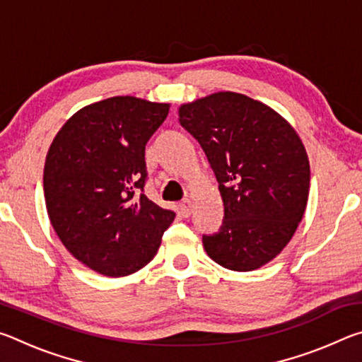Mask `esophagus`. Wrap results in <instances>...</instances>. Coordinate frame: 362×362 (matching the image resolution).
I'll list each match as a JSON object with an SVG mask.
<instances>
[{
	"label": "esophagus",
	"mask_w": 362,
	"mask_h": 362,
	"mask_svg": "<svg viewBox=\"0 0 362 362\" xmlns=\"http://www.w3.org/2000/svg\"><path fill=\"white\" fill-rule=\"evenodd\" d=\"M192 209H193V203H192V199H189V198H185L179 204V211H180V216L182 217H189V214H192Z\"/></svg>",
	"instance_id": "esophagus-1"
}]
</instances>
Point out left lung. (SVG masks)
Masks as SVG:
<instances>
[{
	"instance_id": "obj_1",
	"label": "left lung",
	"mask_w": 362,
	"mask_h": 362,
	"mask_svg": "<svg viewBox=\"0 0 362 362\" xmlns=\"http://www.w3.org/2000/svg\"><path fill=\"white\" fill-rule=\"evenodd\" d=\"M179 121L203 146L225 206L207 255L233 272H252L281 254L303 217L308 155L296 129L265 103L216 93L183 103Z\"/></svg>"
}]
</instances>
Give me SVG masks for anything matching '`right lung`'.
Segmentation results:
<instances>
[{"instance_id": "obj_1", "label": "right lung", "mask_w": 362, "mask_h": 362, "mask_svg": "<svg viewBox=\"0 0 362 362\" xmlns=\"http://www.w3.org/2000/svg\"><path fill=\"white\" fill-rule=\"evenodd\" d=\"M168 113L169 103L110 97L78 110L49 146L42 175L49 220L66 250L105 276H127L150 263L175 218L142 193L145 145Z\"/></svg>"}]
</instances>
